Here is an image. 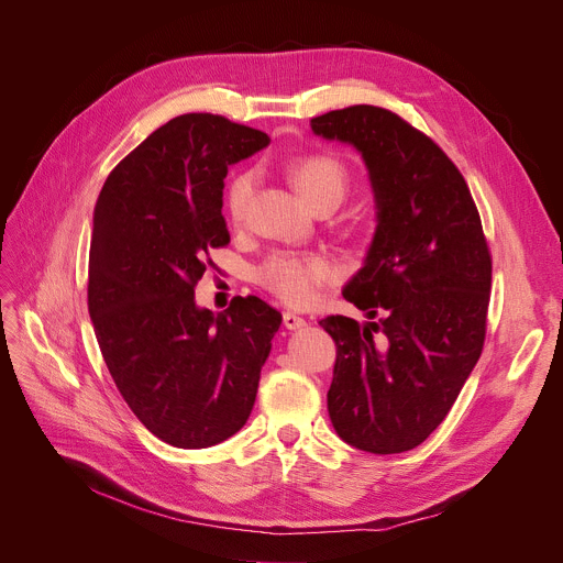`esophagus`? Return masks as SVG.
<instances>
[{
  "instance_id": "esophagus-1",
  "label": "esophagus",
  "mask_w": 563,
  "mask_h": 563,
  "mask_svg": "<svg viewBox=\"0 0 563 563\" xmlns=\"http://www.w3.org/2000/svg\"><path fill=\"white\" fill-rule=\"evenodd\" d=\"M283 323H285V328H289V330H296V328H303L308 321H306L303 317L294 314V312H285V314H283Z\"/></svg>"
}]
</instances>
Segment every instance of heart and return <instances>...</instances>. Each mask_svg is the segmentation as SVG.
Returning <instances> with one entry per match:
<instances>
[{
	"label": "heart",
	"mask_w": 563,
	"mask_h": 563,
	"mask_svg": "<svg viewBox=\"0 0 563 563\" xmlns=\"http://www.w3.org/2000/svg\"><path fill=\"white\" fill-rule=\"evenodd\" d=\"M289 176L298 192L317 208H336L351 192L349 167L330 154H308L291 161ZM253 197V174H238L227 190V214L233 227H242L249 214ZM257 283L278 296L287 306L312 303L319 289L334 280L332 260L321 253H298V251H274L260 262L255 272Z\"/></svg>",
	"instance_id": "1"
}]
</instances>
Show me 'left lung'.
Returning a JSON list of instances; mask_svg holds the SVG:
<instances>
[{
  "mask_svg": "<svg viewBox=\"0 0 563 563\" xmlns=\"http://www.w3.org/2000/svg\"><path fill=\"white\" fill-rule=\"evenodd\" d=\"M362 154L378 229L344 298L371 319L319 323L336 346L330 421L366 453H405L451 411L477 364L492 298V251L457 165L396 112L357 103L312 118Z\"/></svg>",
  "mask_w": 563,
  "mask_h": 563,
  "instance_id": "left-lung-1",
  "label": "left lung"
}]
</instances>
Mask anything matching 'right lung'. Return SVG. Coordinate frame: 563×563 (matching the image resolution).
<instances>
[{"instance_id":"1","label":"right lung","mask_w":563,"mask_h":563,"mask_svg":"<svg viewBox=\"0 0 563 563\" xmlns=\"http://www.w3.org/2000/svg\"><path fill=\"white\" fill-rule=\"evenodd\" d=\"M269 135L212 112L156 129L101 187L88 310L103 362L137 421L176 448H210L249 419L280 312L235 296L212 314L195 287L229 246L223 178Z\"/></svg>"}]
</instances>
